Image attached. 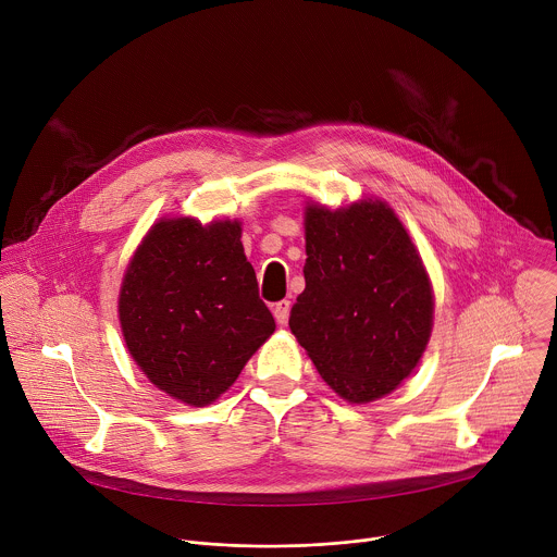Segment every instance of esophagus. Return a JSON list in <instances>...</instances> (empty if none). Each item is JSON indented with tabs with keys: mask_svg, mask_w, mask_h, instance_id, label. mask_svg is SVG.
Returning <instances> with one entry per match:
<instances>
[{
	"mask_svg": "<svg viewBox=\"0 0 557 557\" xmlns=\"http://www.w3.org/2000/svg\"><path fill=\"white\" fill-rule=\"evenodd\" d=\"M288 312H290V301L288 299H282V301L273 304V314H275V322L277 324H286Z\"/></svg>",
	"mask_w": 557,
	"mask_h": 557,
	"instance_id": "obj_1",
	"label": "esophagus"
}]
</instances>
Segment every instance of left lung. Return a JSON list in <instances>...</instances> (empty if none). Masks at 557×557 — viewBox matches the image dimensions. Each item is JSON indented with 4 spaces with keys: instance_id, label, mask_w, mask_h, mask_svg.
Instances as JSON below:
<instances>
[{
    "instance_id": "1",
    "label": "left lung",
    "mask_w": 557,
    "mask_h": 557,
    "mask_svg": "<svg viewBox=\"0 0 557 557\" xmlns=\"http://www.w3.org/2000/svg\"><path fill=\"white\" fill-rule=\"evenodd\" d=\"M306 288L288 326L350 404L392 392L432 333V286L408 231L379 200L306 209Z\"/></svg>"
}]
</instances>
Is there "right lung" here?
I'll return each instance as SVG.
<instances>
[{"label":"right lung","instance_id":"right-lung-1","mask_svg":"<svg viewBox=\"0 0 557 557\" xmlns=\"http://www.w3.org/2000/svg\"><path fill=\"white\" fill-rule=\"evenodd\" d=\"M240 237V222L163 220L123 277L129 355L156 387L189 406L215 401L275 331Z\"/></svg>","mask_w":557,"mask_h":557}]
</instances>
